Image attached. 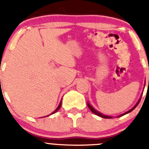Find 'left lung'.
Returning a JSON list of instances; mask_svg holds the SVG:
<instances>
[{
    "label": "left lung",
    "instance_id": "obj_1",
    "mask_svg": "<svg viewBox=\"0 0 149 149\" xmlns=\"http://www.w3.org/2000/svg\"><path fill=\"white\" fill-rule=\"evenodd\" d=\"M148 83H149V80H148ZM140 100H141V98H140V99L139 100V101H138L137 103H136V104L135 105V106H134V107H133L132 109H131V110H128V111H127V112H126L125 113L122 114V116H124V115H125V114L128 113H130V112H131V111H132L133 110H134V109L136 108V107L137 106V105H138V104L139 103V101H140ZM87 105H88V107H89V110H90L91 111L93 112V113H95V115L98 116H101V117H102V118H104V119H111V118H112L111 116H105V115H103V114H102V113H99V112H98V111H97V110H95L94 108H93V107H92V106H91L90 104H87Z\"/></svg>",
    "mask_w": 149,
    "mask_h": 149
}]
</instances>
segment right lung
Listing matches in <instances>:
<instances>
[{
    "label": "right lung",
    "instance_id": "1",
    "mask_svg": "<svg viewBox=\"0 0 149 149\" xmlns=\"http://www.w3.org/2000/svg\"><path fill=\"white\" fill-rule=\"evenodd\" d=\"M61 104H62V102H60V104H59V106H58V107H57V108H56V110H55L54 111L53 113H51V114H54V113H56V112H57V111H58V110H59V109L60 108V107H61Z\"/></svg>",
    "mask_w": 149,
    "mask_h": 149
}]
</instances>
